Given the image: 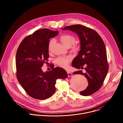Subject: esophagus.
Segmentation results:
<instances>
[{
    "label": "esophagus",
    "mask_w": 123,
    "mask_h": 123,
    "mask_svg": "<svg viewBox=\"0 0 123 123\" xmlns=\"http://www.w3.org/2000/svg\"><path fill=\"white\" fill-rule=\"evenodd\" d=\"M67 74H68V77H72V76H73L72 74V73H71L68 72H67Z\"/></svg>",
    "instance_id": "esophagus-1"
}]
</instances>
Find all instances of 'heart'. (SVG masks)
Masks as SVG:
<instances>
[{"label":"heart","mask_w":123,"mask_h":123,"mask_svg":"<svg viewBox=\"0 0 123 123\" xmlns=\"http://www.w3.org/2000/svg\"><path fill=\"white\" fill-rule=\"evenodd\" d=\"M60 40L61 42V43L66 47H71L75 42V38L71 34H63L60 37ZM54 42V40L51 39L49 44V50H50L52 45ZM78 47L77 45H74L73 46V49L74 50H76L78 49ZM69 58L68 57H59L57 58L55 60L56 63L59 65V66L63 67V68H66L68 66V64L70 62Z\"/></svg>","instance_id":"obj_1"}]
</instances>
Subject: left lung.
<instances>
[{
  "label": "left lung",
  "instance_id": "8db88e82",
  "mask_svg": "<svg viewBox=\"0 0 123 123\" xmlns=\"http://www.w3.org/2000/svg\"><path fill=\"white\" fill-rule=\"evenodd\" d=\"M63 30H69L76 33L80 42V50L72 62L73 67L82 71L74 74L84 75L88 81L86 89L80 92L81 95L89 96L98 91L102 86L109 69L107 52L104 42L99 34L94 30L82 25L66 26Z\"/></svg>",
  "mask_w": 123,
  "mask_h": 123
}]
</instances>
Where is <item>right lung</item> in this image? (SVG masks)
Returning a JSON list of instances; mask_svg holds the SVG:
<instances>
[{
  "label": "right lung",
  "instance_id": "1",
  "mask_svg": "<svg viewBox=\"0 0 123 123\" xmlns=\"http://www.w3.org/2000/svg\"><path fill=\"white\" fill-rule=\"evenodd\" d=\"M58 31L42 29L34 31L21 42L16 54V76L27 93L38 100L49 98L55 92L56 81L68 74L61 68L43 72L42 67L48 60L49 39Z\"/></svg>",
  "mask_w": 123,
  "mask_h": 123
}]
</instances>
